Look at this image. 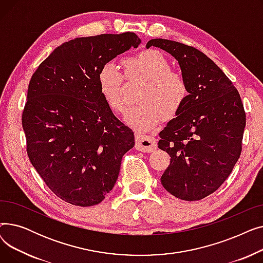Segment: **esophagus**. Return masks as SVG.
<instances>
[{"label":"esophagus","instance_id":"1","mask_svg":"<svg viewBox=\"0 0 263 263\" xmlns=\"http://www.w3.org/2000/svg\"><path fill=\"white\" fill-rule=\"evenodd\" d=\"M158 143L154 136H145L137 134L135 137V148L143 153H151L157 149Z\"/></svg>","mask_w":263,"mask_h":263}]
</instances>
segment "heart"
Here are the masks:
<instances>
[{"mask_svg": "<svg viewBox=\"0 0 263 263\" xmlns=\"http://www.w3.org/2000/svg\"><path fill=\"white\" fill-rule=\"evenodd\" d=\"M124 74L130 81L141 80L145 86L141 89V104L130 106L123 119L137 132H146L160 121L173 118L184 104L189 88L184 77L171 70L165 55L155 49L146 50L123 61ZM98 85L102 98L114 112L124 107V76L119 67L108 62L98 73Z\"/></svg>", "mask_w": 263, "mask_h": 263, "instance_id": "obj_1", "label": "heart"}]
</instances>
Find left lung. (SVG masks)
<instances>
[{
    "mask_svg": "<svg viewBox=\"0 0 263 263\" xmlns=\"http://www.w3.org/2000/svg\"><path fill=\"white\" fill-rule=\"evenodd\" d=\"M180 66L187 98L161 132L158 147L171 156L161 177L175 197L194 201L212 194L228 178L242 151L246 116L232 82L199 50L167 39H151Z\"/></svg>",
    "mask_w": 263,
    "mask_h": 263,
    "instance_id": "obj_1",
    "label": "left lung"
}]
</instances>
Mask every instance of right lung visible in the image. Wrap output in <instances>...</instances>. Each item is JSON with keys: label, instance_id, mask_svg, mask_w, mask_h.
Returning <instances> with one entry per match:
<instances>
[{"label": "right lung", "instance_id": "right-lung-1", "mask_svg": "<svg viewBox=\"0 0 263 263\" xmlns=\"http://www.w3.org/2000/svg\"><path fill=\"white\" fill-rule=\"evenodd\" d=\"M136 34L80 37L39 65L22 113L27 156L55 195L74 205L100 203L114 187L134 133L100 93L98 73L117 55L137 48Z\"/></svg>", "mask_w": 263, "mask_h": 263}]
</instances>
